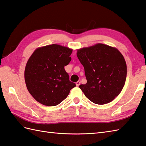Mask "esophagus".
Wrapping results in <instances>:
<instances>
[{"label":"esophagus","instance_id":"esophagus-1","mask_svg":"<svg viewBox=\"0 0 146 146\" xmlns=\"http://www.w3.org/2000/svg\"><path fill=\"white\" fill-rule=\"evenodd\" d=\"M76 84L77 86H79V85L80 84V80H78V81H77V82L76 83Z\"/></svg>","mask_w":146,"mask_h":146}]
</instances>
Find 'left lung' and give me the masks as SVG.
I'll list each match as a JSON object with an SVG mask.
<instances>
[{"mask_svg":"<svg viewBox=\"0 0 146 146\" xmlns=\"http://www.w3.org/2000/svg\"><path fill=\"white\" fill-rule=\"evenodd\" d=\"M87 82L79 88L96 104L111 102L124 87L127 66L122 54L115 47L103 44L77 49Z\"/></svg>","mask_w":146,"mask_h":146,"instance_id":"left-lung-1","label":"left lung"}]
</instances>
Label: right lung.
Wrapping results in <instances>:
<instances>
[{
    "label": "right lung",
    "mask_w": 146,
    "mask_h": 146,
    "mask_svg": "<svg viewBox=\"0 0 146 146\" xmlns=\"http://www.w3.org/2000/svg\"><path fill=\"white\" fill-rule=\"evenodd\" d=\"M72 49L58 44L38 47L25 68V84L37 102L55 106L62 102L76 84L69 80L64 67L71 60Z\"/></svg>",
    "instance_id": "1"
}]
</instances>
